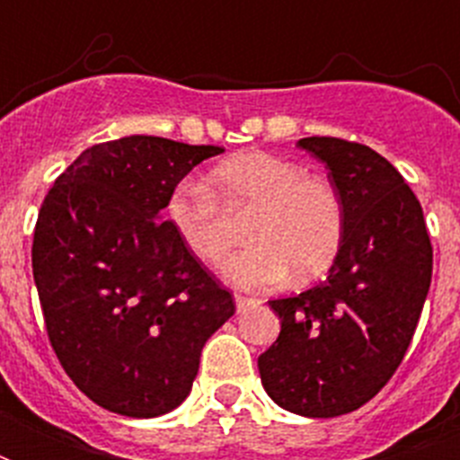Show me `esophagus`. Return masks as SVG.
Segmentation results:
<instances>
[{"mask_svg": "<svg viewBox=\"0 0 460 460\" xmlns=\"http://www.w3.org/2000/svg\"><path fill=\"white\" fill-rule=\"evenodd\" d=\"M260 305L258 298H248V296H236V310L238 313H245V310H251V307Z\"/></svg>", "mask_w": 460, "mask_h": 460, "instance_id": "obj_1", "label": "esophagus"}]
</instances>
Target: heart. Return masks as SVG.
<instances>
[{
    "label": "heart",
    "mask_w": 460,
    "mask_h": 460,
    "mask_svg": "<svg viewBox=\"0 0 460 460\" xmlns=\"http://www.w3.org/2000/svg\"><path fill=\"white\" fill-rule=\"evenodd\" d=\"M243 215L248 243L222 270L234 287L272 288L291 272L298 281L314 279L341 248L346 217L336 188L281 155H234L209 172L208 186L183 179L164 202L166 224L205 265L226 255L234 236L231 217Z\"/></svg>",
    "instance_id": "1"
}]
</instances>
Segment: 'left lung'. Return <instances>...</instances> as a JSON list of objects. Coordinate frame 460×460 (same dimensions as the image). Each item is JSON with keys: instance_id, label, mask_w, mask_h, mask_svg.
Masks as SVG:
<instances>
[{"instance_id": "obj_1", "label": "left lung", "mask_w": 460, "mask_h": 460, "mask_svg": "<svg viewBox=\"0 0 460 460\" xmlns=\"http://www.w3.org/2000/svg\"><path fill=\"white\" fill-rule=\"evenodd\" d=\"M341 198V248L329 277L270 301L277 341L258 358L274 403L305 418L350 413L392 379L406 356L432 281V243L415 193L372 147L313 136Z\"/></svg>"}]
</instances>
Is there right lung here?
<instances>
[{
  "label": "right lung",
  "instance_id": "obj_1",
  "mask_svg": "<svg viewBox=\"0 0 460 460\" xmlns=\"http://www.w3.org/2000/svg\"><path fill=\"white\" fill-rule=\"evenodd\" d=\"M217 146L157 136L100 143L40 208L32 277L61 367L97 406L157 418L186 399L234 296L162 219L166 195Z\"/></svg>",
  "mask_w": 460,
  "mask_h": 460
}]
</instances>
